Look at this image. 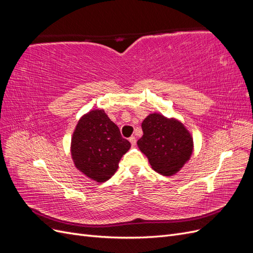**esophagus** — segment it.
Segmentation results:
<instances>
[{
  "label": "esophagus",
  "mask_w": 253,
  "mask_h": 253,
  "mask_svg": "<svg viewBox=\"0 0 253 253\" xmlns=\"http://www.w3.org/2000/svg\"><path fill=\"white\" fill-rule=\"evenodd\" d=\"M128 140H129V142H131L132 147H135V145H136V138H135V137H134V136H131V137H129V138H128Z\"/></svg>",
  "instance_id": "34e87169"
}]
</instances>
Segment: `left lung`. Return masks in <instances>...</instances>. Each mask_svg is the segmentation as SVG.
I'll use <instances>...</instances> for the list:
<instances>
[{"label": "left lung", "instance_id": "obj_1", "mask_svg": "<svg viewBox=\"0 0 253 253\" xmlns=\"http://www.w3.org/2000/svg\"><path fill=\"white\" fill-rule=\"evenodd\" d=\"M143 135L137 141L140 151L157 173L173 175L190 158L193 140L180 122L151 114L142 122Z\"/></svg>", "mask_w": 253, "mask_h": 253}]
</instances>
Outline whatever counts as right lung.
Here are the masks:
<instances>
[{
	"label": "right lung",
	"mask_w": 253,
	"mask_h": 253,
	"mask_svg": "<svg viewBox=\"0 0 253 253\" xmlns=\"http://www.w3.org/2000/svg\"><path fill=\"white\" fill-rule=\"evenodd\" d=\"M131 148L118 126L102 110L90 111L79 120L72 138V155L78 169L99 182L110 179L120 158Z\"/></svg>",
	"instance_id": "right-lung-1"
}]
</instances>
